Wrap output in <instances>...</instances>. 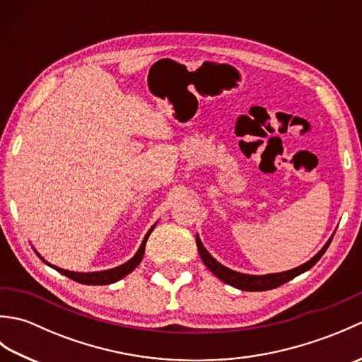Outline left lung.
I'll use <instances>...</instances> for the list:
<instances>
[{
    "mask_svg": "<svg viewBox=\"0 0 362 362\" xmlns=\"http://www.w3.org/2000/svg\"><path fill=\"white\" fill-rule=\"evenodd\" d=\"M333 238H329V241L322 247L320 252H317L316 255H314L308 263H305L302 266H298L296 269H291V271L286 272H280V274H267V275H247V274H241V272H235L232 269H228L226 266H222L221 263H218L216 259H214L206 249L202 245L201 240H199V236H196V244H197V250H199V255H201L204 264L210 269V271L218 276L219 280H222L224 283L230 284V286H235L241 291H267V289H274V288H279L281 284H284L286 281L292 280L294 276L303 274L311 269L314 264L317 263L320 259V257L324 255L325 250L328 249L329 243H332Z\"/></svg>",
    "mask_w": 362,
    "mask_h": 362,
    "instance_id": "1",
    "label": "left lung"
}]
</instances>
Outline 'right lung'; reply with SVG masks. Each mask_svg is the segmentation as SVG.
Here are the masks:
<instances>
[{
  "instance_id": "right-lung-1",
  "label": "right lung",
  "mask_w": 362,
  "mask_h": 362,
  "mask_svg": "<svg viewBox=\"0 0 362 362\" xmlns=\"http://www.w3.org/2000/svg\"><path fill=\"white\" fill-rule=\"evenodd\" d=\"M153 227H156V226H153ZM153 227L149 230L148 235L144 236V240H143V243L140 245V249H138V252L135 253L132 258L127 261V263L121 264V266L115 267V269H109V271H103V272H71V271H65V269H60V267H56V266H52V264H49V266L52 269H56L57 272L66 275L68 279H71V280L78 281V283H82V284H110V283H115V281L121 280L122 276H126L127 274L132 272L134 269L141 263L143 255H144L146 241H148V238H149L151 232L153 230ZM38 257H40V255H38ZM45 263H46V261H45Z\"/></svg>"
}]
</instances>
